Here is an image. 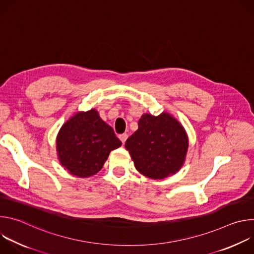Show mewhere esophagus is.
Masks as SVG:
<instances>
[{
    "mask_svg": "<svg viewBox=\"0 0 254 254\" xmlns=\"http://www.w3.org/2000/svg\"><path fill=\"white\" fill-rule=\"evenodd\" d=\"M119 137H120V139L122 140V142L125 143L126 140H127V133H123V134H120Z\"/></svg>",
    "mask_w": 254,
    "mask_h": 254,
    "instance_id": "esophagus-1",
    "label": "esophagus"
}]
</instances>
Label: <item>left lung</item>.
Listing matches in <instances>:
<instances>
[{
  "label": "left lung",
  "instance_id": "obj_1",
  "mask_svg": "<svg viewBox=\"0 0 254 254\" xmlns=\"http://www.w3.org/2000/svg\"><path fill=\"white\" fill-rule=\"evenodd\" d=\"M135 169L151 179H164L182 167L188 136L172 116L143 115L138 128L126 141Z\"/></svg>",
  "mask_w": 254,
  "mask_h": 254
}]
</instances>
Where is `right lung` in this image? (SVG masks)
Wrapping results in <instances>:
<instances>
[{
	"instance_id": "1",
	"label": "right lung",
	"mask_w": 254,
	"mask_h": 254,
	"mask_svg": "<svg viewBox=\"0 0 254 254\" xmlns=\"http://www.w3.org/2000/svg\"><path fill=\"white\" fill-rule=\"evenodd\" d=\"M121 146L113 127L95 110L72 117L62 126L56 140L60 164L81 178L100 171L110 153Z\"/></svg>"
}]
</instances>
